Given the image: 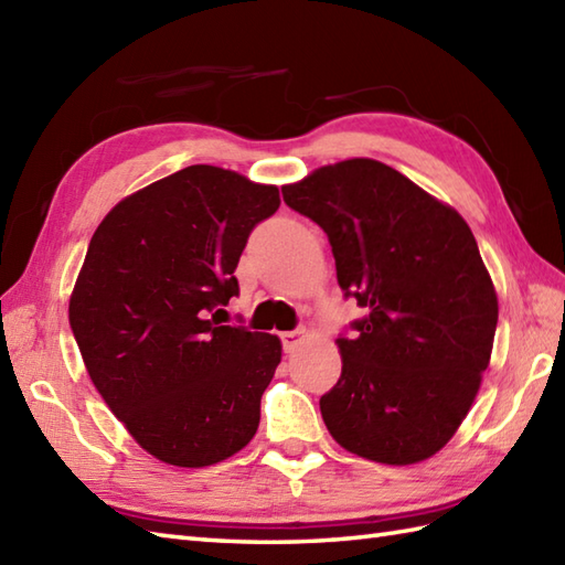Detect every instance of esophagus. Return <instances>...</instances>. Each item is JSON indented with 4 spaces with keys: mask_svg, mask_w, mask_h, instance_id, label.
I'll return each instance as SVG.
<instances>
[{
    "mask_svg": "<svg viewBox=\"0 0 565 565\" xmlns=\"http://www.w3.org/2000/svg\"><path fill=\"white\" fill-rule=\"evenodd\" d=\"M308 338V332L303 328L291 330V332H281V344H284V352H294L298 344Z\"/></svg>",
    "mask_w": 565,
    "mask_h": 565,
    "instance_id": "1",
    "label": "esophagus"
}]
</instances>
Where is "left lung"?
Listing matches in <instances>:
<instances>
[{"label":"left lung","instance_id":"1","mask_svg":"<svg viewBox=\"0 0 565 565\" xmlns=\"http://www.w3.org/2000/svg\"><path fill=\"white\" fill-rule=\"evenodd\" d=\"M281 194L326 231L344 298L366 310L338 338L342 376L320 398L330 435L376 463L429 459L471 411L498 328L471 227L366 158L320 167Z\"/></svg>","mask_w":565,"mask_h":565}]
</instances>
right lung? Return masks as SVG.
<instances>
[{"instance_id":"add662e5","label":"right lung","mask_w":565,"mask_h":565,"mask_svg":"<svg viewBox=\"0 0 565 565\" xmlns=\"http://www.w3.org/2000/svg\"><path fill=\"white\" fill-rule=\"evenodd\" d=\"M279 203L276 186L191 164L116 203L92 235L70 328L102 398L154 459L201 468L255 437L281 342L212 310L239 294L247 237Z\"/></svg>"}]
</instances>
